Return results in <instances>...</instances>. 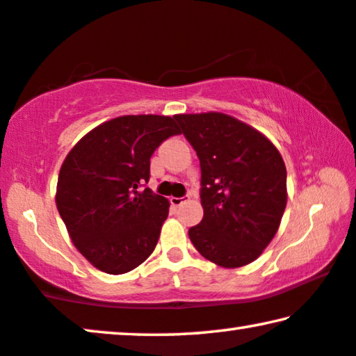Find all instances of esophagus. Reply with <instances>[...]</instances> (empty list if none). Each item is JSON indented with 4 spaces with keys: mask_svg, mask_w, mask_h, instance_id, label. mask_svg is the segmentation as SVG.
<instances>
[{
    "mask_svg": "<svg viewBox=\"0 0 356 356\" xmlns=\"http://www.w3.org/2000/svg\"><path fill=\"white\" fill-rule=\"evenodd\" d=\"M169 201H171V204L174 206V208H179L180 204L185 203V198H177V196H171Z\"/></svg>",
    "mask_w": 356,
    "mask_h": 356,
    "instance_id": "obj_1",
    "label": "esophagus"
}]
</instances>
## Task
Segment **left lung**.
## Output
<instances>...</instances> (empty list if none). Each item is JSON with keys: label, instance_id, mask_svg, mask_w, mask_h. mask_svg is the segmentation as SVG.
<instances>
[{"label": "left lung", "instance_id": "1", "mask_svg": "<svg viewBox=\"0 0 356 356\" xmlns=\"http://www.w3.org/2000/svg\"><path fill=\"white\" fill-rule=\"evenodd\" d=\"M201 168L203 220L188 230L201 256L224 268L256 261L278 232L288 201L278 148L219 111L174 116Z\"/></svg>", "mask_w": 356, "mask_h": 356}]
</instances>
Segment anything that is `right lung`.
<instances>
[{
	"label": "right lung",
	"instance_id": "right-lung-1",
	"mask_svg": "<svg viewBox=\"0 0 356 356\" xmlns=\"http://www.w3.org/2000/svg\"><path fill=\"white\" fill-rule=\"evenodd\" d=\"M180 134L163 115H124L89 131L68 152L56 204L73 245L95 268L127 273L155 249L169 201L150 188V158Z\"/></svg>",
	"mask_w": 356,
	"mask_h": 356
}]
</instances>
